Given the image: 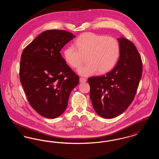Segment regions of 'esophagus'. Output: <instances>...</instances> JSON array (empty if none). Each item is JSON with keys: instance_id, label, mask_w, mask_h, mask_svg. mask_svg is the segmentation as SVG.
Here are the masks:
<instances>
[{"instance_id": "34e87169", "label": "esophagus", "mask_w": 159, "mask_h": 159, "mask_svg": "<svg viewBox=\"0 0 159 159\" xmlns=\"http://www.w3.org/2000/svg\"><path fill=\"white\" fill-rule=\"evenodd\" d=\"M79 81L80 83H83V82H86V79L83 78V77H80L79 79Z\"/></svg>"}]
</instances>
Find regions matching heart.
I'll use <instances>...</instances> for the list:
<instances>
[{"mask_svg":"<svg viewBox=\"0 0 159 159\" xmlns=\"http://www.w3.org/2000/svg\"><path fill=\"white\" fill-rule=\"evenodd\" d=\"M74 46H68L64 50V58L68 65L78 68L86 57L87 64L77 70L82 76H89L98 71L104 74L110 71L117 62L120 54L118 41L112 37H106L88 32L80 35Z\"/></svg>","mask_w":159,"mask_h":159,"instance_id":"heart-1","label":"heart"}]
</instances>
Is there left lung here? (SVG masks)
<instances>
[{
	"label": "left lung",
	"mask_w": 159,
	"mask_h": 159,
	"mask_svg": "<svg viewBox=\"0 0 159 159\" xmlns=\"http://www.w3.org/2000/svg\"><path fill=\"white\" fill-rule=\"evenodd\" d=\"M120 57L116 66L106 75L91 77L90 97L96 113L112 119L123 113L136 94L143 73L141 56L132 42L118 39Z\"/></svg>",
	"instance_id": "left-lung-1"
}]
</instances>
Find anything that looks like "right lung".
I'll return each mask as SVG.
<instances>
[{
  "instance_id": "obj_1",
  "label": "right lung",
  "mask_w": 159,
  "mask_h": 159,
  "mask_svg": "<svg viewBox=\"0 0 159 159\" xmlns=\"http://www.w3.org/2000/svg\"><path fill=\"white\" fill-rule=\"evenodd\" d=\"M75 38L67 31H45L21 54L20 82L30 106L46 118L54 119L64 112L70 94L79 82L60 53Z\"/></svg>"
}]
</instances>
